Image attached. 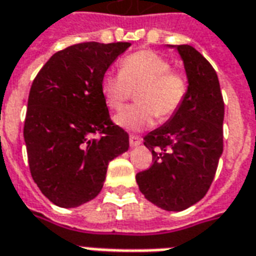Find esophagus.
<instances>
[{"label":"esophagus","mask_w":256,"mask_h":256,"mask_svg":"<svg viewBox=\"0 0 256 256\" xmlns=\"http://www.w3.org/2000/svg\"><path fill=\"white\" fill-rule=\"evenodd\" d=\"M128 144H130V146H137V145L141 144V138L136 134H130L128 136Z\"/></svg>","instance_id":"esophagus-1"}]
</instances>
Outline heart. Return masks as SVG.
Returning a JSON list of instances; mask_svg holds the SVG:
<instances>
[{
  "instance_id": "1",
  "label": "heart",
  "mask_w": 256,
  "mask_h": 256,
  "mask_svg": "<svg viewBox=\"0 0 256 256\" xmlns=\"http://www.w3.org/2000/svg\"><path fill=\"white\" fill-rule=\"evenodd\" d=\"M137 92L138 104L126 108L116 122L128 130L150 126L155 116L164 122L174 116L188 96L186 75L172 70V63L154 50H138L120 62L119 74H106L101 79V93L106 106L120 111Z\"/></svg>"
}]
</instances>
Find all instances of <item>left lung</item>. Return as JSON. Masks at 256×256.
<instances>
[{"label": "left lung", "mask_w": 256, "mask_h": 256, "mask_svg": "<svg viewBox=\"0 0 256 256\" xmlns=\"http://www.w3.org/2000/svg\"><path fill=\"white\" fill-rule=\"evenodd\" d=\"M188 75L182 106L144 137L152 164L136 180L145 198L167 211H182L211 186L224 150L225 106L212 66L190 45H178Z\"/></svg>", "instance_id": "left-lung-1"}]
</instances>
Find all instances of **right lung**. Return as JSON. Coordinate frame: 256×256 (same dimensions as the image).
<instances>
[{
    "instance_id": "obj_1",
    "label": "right lung",
    "mask_w": 256,
    "mask_h": 256,
    "mask_svg": "<svg viewBox=\"0 0 256 256\" xmlns=\"http://www.w3.org/2000/svg\"><path fill=\"white\" fill-rule=\"evenodd\" d=\"M128 42H82L54 53L31 84L24 134L31 177L52 203L78 207L100 193L108 163L128 150L101 79Z\"/></svg>"
}]
</instances>
